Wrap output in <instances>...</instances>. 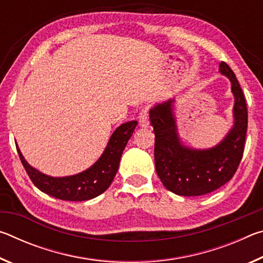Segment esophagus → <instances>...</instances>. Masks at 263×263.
I'll list each match as a JSON object with an SVG mask.
<instances>
[{"label": "esophagus", "mask_w": 263, "mask_h": 263, "mask_svg": "<svg viewBox=\"0 0 263 263\" xmlns=\"http://www.w3.org/2000/svg\"><path fill=\"white\" fill-rule=\"evenodd\" d=\"M139 124L141 126H148L149 124V115H148V108H144L139 114Z\"/></svg>", "instance_id": "1"}]
</instances>
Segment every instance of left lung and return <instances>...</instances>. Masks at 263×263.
Here are the masks:
<instances>
[{"label": "left lung", "instance_id": "1", "mask_svg": "<svg viewBox=\"0 0 263 263\" xmlns=\"http://www.w3.org/2000/svg\"><path fill=\"white\" fill-rule=\"evenodd\" d=\"M220 73L232 83L234 126L225 139L210 149H191L181 145L169 100L149 111L155 135V169L162 184L180 196H201L217 190L232 179L242 159L248 112L242 89L233 70L221 61Z\"/></svg>", "mask_w": 263, "mask_h": 263}]
</instances>
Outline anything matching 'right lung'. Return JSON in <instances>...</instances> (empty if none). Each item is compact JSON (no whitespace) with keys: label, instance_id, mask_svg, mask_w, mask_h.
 Here are the masks:
<instances>
[{"label":"right lung","instance_id":"obj_1","mask_svg":"<svg viewBox=\"0 0 263 263\" xmlns=\"http://www.w3.org/2000/svg\"><path fill=\"white\" fill-rule=\"evenodd\" d=\"M137 124L138 122L136 121L122 124L112 133L105 151L94 166L73 176H47L31 167L25 161L18 147L17 152L30 180L43 193L62 201H88L104 193L110 186L118 171L123 151L135 131Z\"/></svg>","mask_w":263,"mask_h":263}]
</instances>
